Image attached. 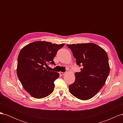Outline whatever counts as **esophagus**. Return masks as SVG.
I'll use <instances>...</instances> for the list:
<instances>
[{"instance_id":"esophagus-1","label":"esophagus","mask_w":123,"mask_h":123,"mask_svg":"<svg viewBox=\"0 0 123 123\" xmlns=\"http://www.w3.org/2000/svg\"><path fill=\"white\" fill-rule=\"evenodd\" d=\"M65 74H66L65 72H59V74H60L61 75H64Z\"/></svg>"}]
</instances>
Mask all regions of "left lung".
<instances>
[{"mask_svg":"<svg viewBox=\"0 0 123 123\" xmlns=\"http://www.w3.org/2000/svg\"><path fill=\"white\" fill-rule=\"evenodd\" d=\"M72 51L76 64L82 66L75 73V80L69 91L81 100L91 98L105 84L110 72L108 56L102 48L93 43L67 45Z\"/></svg>","mask_w":123,"mask_h":123,"instance_id":"1","label":"left lung"}]
</instances>
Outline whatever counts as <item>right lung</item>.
Segmentation results:
<instances>
[{
  "label": "right lung",
  "instance_id": "right-lung-1",
  "mask_svg": "<svg viewBox=\"0 0 123 123\" xmlns=\"http://www.w3.org/2000/svg\"><path fill=\"white\" fill-rule=\"evenodd\" d=\"M64 45L38 41L27 44L20 51L17 74L24 88L32 97L43 98L53 91L54 81L59 74L46 67L49 64H55L54 57Z\"/></svg>",
  "mask_w": 123,
  "mask_h": 123
}]
</instances>
